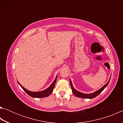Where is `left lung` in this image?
Masks as SVG:
<instances>
[{
    "mask_svg": "<svg viewBox=\"0 0 123 123\" xmlns=\"http://www.w3.org/2000/svg\"><path fill=\"white\" fill-rule=\"evenodd\" d=\"M110 79H111V76H110L109 81H108L105 85H104V86L102 87L101 88H100L99 89H98V90H97L95 92H94L92 93H89V94H86V93H81V92H80L77 91L76 89H75L74 88L73 86L72 81H71V80H70V86H71L73 93V94L75 95L76 97H79V98H81L92 99V98H95V97H96L97 95H98L100 94V93L101 92L103 91L104 89L107 87V86L108 85V84H109V83L110 82Z\"/></svg>",
    "mask_w": 123,
    "mask_h": 123,
    "instance_id": "1",
    "label": "left lung"
}]
</instances>
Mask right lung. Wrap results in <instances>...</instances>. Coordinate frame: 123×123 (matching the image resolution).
Here are the masks:
<instances>
[{
  "label": "right lung",
  "instance_id": "right-lung-1",
  "mask_svg": "<svg viewBox=\"0 0 123 123\" xmlns=\"http://www.w3.org/2000/svg\"><path fill=\"white\" fill-rule=\"evenodd\" d=\"M57 78V75H56L55 79L54 80L53 83H52L50 85V86L48 88H47V89H45L43 91L38 92H32L29 91L25 88H24L23 86H22V85L20 84V83L19 82H18V84L20 85V86L22 87V89H23L29 95H30V97H31L32 98H45L49 96V95L51 94V93L53 92L54 87H55L56 81Z\"/></svg>",
  "mask_w": 123,
  "mask_h": 123
}]
</instances>
